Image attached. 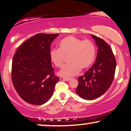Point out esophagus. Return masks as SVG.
Returning <instances> with one entry per match:
<instances>
[{"instance_id": "34e87169", "label": "esophagus", "mask_w": 131, "mask_h": 131, "mask_svg": "<svg viewBox=\"0 0 131 131\" xmlns=\"http://www.w3.org/2000/svg\"><path fill=\"white\" fill-rule=\"evenodd\" d=\"M63 80L66 81H70L71 79H70V78H63Z\"/></svg>"}]
</instances>
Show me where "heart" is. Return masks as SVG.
<instances>
[{"instance_id": "1", "label": "heart", "mask_w": 131, "mask_h": 131, "mask_svg": "<svg viewBox=\"0 0 131 131\" xmlns=\"http://www.w3.org/2000/svg\"><path fill=\"white\" fill-rule=\"evenodd\" d=\"M59 46V49H52L50 51L52 63L56 67L62 68L68 57L71 62L59 72L62 77L75 76L81 68H89L95 60V46L90 40H82L74 36H68L61 40Z\"/></svg>"}]
</instances>
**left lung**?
I'll return each mask as SVG.
<instances>
[{
  "mask_svg": "<svg viewBox=\"0 0 131 131\" xmlns=\"http://www.w3.org/2000/svg\"><path fill=\"white\" fill-rule=\"evenodd\" d=\"M98 47L96 60L84 75L79 77L76 93L85 100H93L110 88L115 75L116 60L111 46L104 40L92 35Z\"/></svg>",
  "mask_w": 131,
  "mask_h": 131,
  "instance_id": "8db88e82",
  "label": "left lung"
}]
</instances>
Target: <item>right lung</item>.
Segmentation results:
<instances>
[{
  "label": "right lung",
  "mask_w": 131,
  "mask_h": 131,
  "mask_svg": "<svg viewBox=\"0 0 131 131\" xmlns=\"http://www.w3.org/2000/svg\"><path fill=\"white\" fill-rule=\"evenodd\" d=\"M59 34H37L23 43L12 62L11 79L16 91L29 104L41 105L53 94L59 77L54 74L50 46Z\"/></svg>",
  "instance_id": "1"
}]
</instances>
